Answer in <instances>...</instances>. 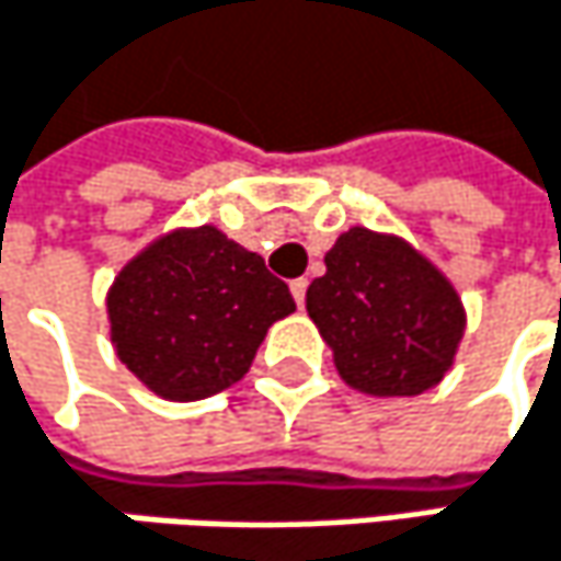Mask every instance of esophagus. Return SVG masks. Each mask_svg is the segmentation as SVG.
I'll return each instance as SVG.
<instances>
[{"instance_id":"1","label":"esophagus","mask_w":561,"mask_h":561,"mask_svg":"<svg viewBox=\"0 0 561 561\" xmlns=\"http://www.w3.org/2000/svg\"><path fill=\"white\" fill-rule=\"evenodd\" d=\"M291 298H295V305L298 308H305V291H308V279H291Z\"/></svg>"}]
</instances>
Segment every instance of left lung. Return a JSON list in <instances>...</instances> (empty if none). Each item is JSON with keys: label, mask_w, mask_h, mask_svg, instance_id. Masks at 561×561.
Returning <instances> with one entry per match:
<instances>
[{"label": "left lung", "mask_w": 561, "mask_h": 561, "mask_svg": "<svg viewBox=\"0 0 561 561\" xmlns=\"http://www.w3.org/2000/svg\"><path fill=\"white\" fill-rule=\"evenodd\" d=\"M305 308L334 367L364 396H419L445 380L468 311L448 279L405 237L351 227L324 253Z\"/></svg>", "instance_id": "obj_1"}]
</instances>
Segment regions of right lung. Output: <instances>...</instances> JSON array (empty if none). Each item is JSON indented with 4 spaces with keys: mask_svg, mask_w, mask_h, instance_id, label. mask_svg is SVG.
<instances>
[{
    "mask_svg": "<svg viewBox=\"0 0 561 561\" xmlns=\"http://www.w3.org/2000/svg\"><path fill=\"white\" fill-rule=\"evenodd\" d=\"M291 311L288 285L263 256L210 224L156 237L106 291L116 357L171 402L240 383L266 331Z\"/></svg>",
    "mask_w": 561,
    "mask_h": 561,
    "instance_id": "right-lung-1",
    "label": "right lung"
}]
</instances>
